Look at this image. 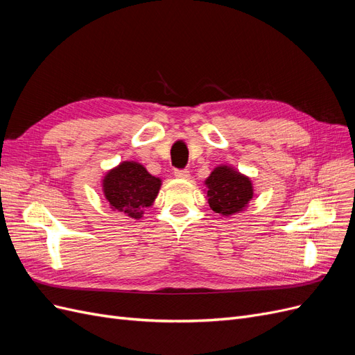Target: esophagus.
Returning a JSON list of instances; mask_svg holds the SVG:
<instances>
[{"label": "esophagus", "mask_w": 355, "mask_h": 355, "mask_svg": "<svg viewBox=\"0 0 355 355\" xmlns=\"http://www.w3.org/2000/svg\"><path fill=\"white\" fill-rule=\"evenodd\" d=\"M175 176L178 178V179H189V170H176L175 172Z\"/></svg>", "instance_id": "1"}]
</instances>
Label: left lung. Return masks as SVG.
Returning a JSON list of instances; mask_svg holds the SVG:
<instances>
[{
  "instance_id": "obj_1",
  "label": "left lung",
  "mask_w": 355,
  "mask_h": 355,
  "mask_svg": "<svg viewBox=\"0 0 355 355\" xmlns=\"http://www.w3.org/2000/svg\"><path fill=\"white\" fill-rule=\"evenodd\" d=\"M205 187L210 209L226 217L243 211L254 195L251 179L230 166H217Z\"/></svg>"
}]
</instances>
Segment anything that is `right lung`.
<instances>
[{
	"label": "right lung",
	"mask_w": 355,
	"mask_h": 355,
	"mask_svg": "<svg viewBox=\"0 0 355 355\" xmlns=\"http://www.w3.org/2000/svg\"><path fill=\"white\" fill-rule=\"evenodd\" d=\"M162 187V179L146 172L137 162H123L103 179V192L110 209L132 218H141L144 209L153 205Z\"/></svg>",
	"instance_id": "obj_1"
}]
</instances>
